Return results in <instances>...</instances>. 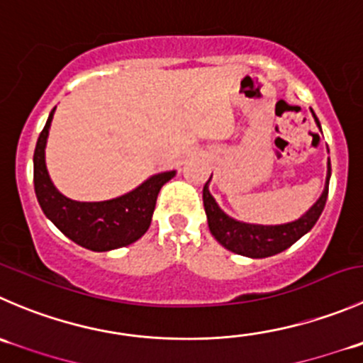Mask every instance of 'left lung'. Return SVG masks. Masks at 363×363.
<instances>
[{
  "label": "left lung",
  "instance_id": "obj_1",
  "mask_svg": "<svg viewBox=\"0 0 363 363\" xmlns=\"http://www.w3.org/2000/svg\"><path fill=\"white\" fill-rule=\"evenodd\" d=\"M314 115V111H312ZM315 122L319 121L314 115ZM321 128V125H319ZM330 175H332V164L328 160V174H326V184L323 189L318 202L307 211L301 218L284 225H255V223H242V221L234 220L228 214H225L209 193V181L203 186V207H206L207 223H209L211 234L214 235L220 245L230 252L239 253V255L252 257V259H264V257L277 255L289 248L291 245L298 241L301 235L307 234L315 221L321 216L325 209L326 199H328V184Z\"/></svg>",
  "mask_w": 363,
  "mask_h": 363
}]
</instances>
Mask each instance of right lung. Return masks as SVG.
Listing matches in <instances>:
<instances>
[{"instance_id":"add662e5","label":"right lung","mask_w":363,"mask_h":363,"mask_svg":"<svg viewBox=\"0 0 363 363\" xmlns=\"http://www.w3.org/2000/svg\"><path fill=\"white\" fill-rule=\"evenodd\" d=\"M52 113L37 140L33 154L35 195L45 216L76 245L92 252H110L138 241L150 227L157 193L175 175L161 172L125 195L104 202H77L67 199L52 184L45 168V143Z\"/></svg>"}]
</instances>
